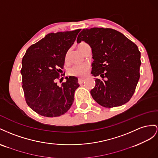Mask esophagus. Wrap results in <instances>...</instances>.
Returning <instances> with one entry per match:
<instances>
[{
  "label": "esophagus",
  "mask_w": 158,
  "mask_h": 158,
  "mask_svg": "<svg viewBox=\"0 0 158 158\" xmlns=\"http://www.w3.org/2000/svg\"><path fill=\"white\" fill-rule=\"evenodd\" d=\"M85 81V79L84 78H79L78 79V82L79 84H82Z\"/></svg>",
  "instance_id": "obj_1"
}]
</instances>
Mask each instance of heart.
<instances>
[{
  "instance_id": "b5f03b06",
  "label": "heart",
  "mask_w": 158,
  "mask_h": 158,
  "mask_svg": "<svg viewBox=\"0 0 158 158\" xmlns=\"http://www.w3.org/2000/svg\"><path fill=\"white\" fill-rule=\"evenodd\" d=\"M87 45L85 43H81L78 45V48L81 52H82L84 47ZM89 69V65L88 64H81V65H76L73 67H72L69 69V73L71 75L75 76V77H83L87 74Z\"/></svg>"
}]
</instances>
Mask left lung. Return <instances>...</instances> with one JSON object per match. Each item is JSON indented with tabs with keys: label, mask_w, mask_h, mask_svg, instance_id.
<instances>
[{
	"label": "left lung",
	"mask_w": 158,
	"mask_h": 158,
	"mask_svg": "<svg viewBox=\"0 0 158 158\" xmlns=\"http://www.w3.org/2000/svg\"><path fill=\"white\" fill-rule=\"evenodd\" d=\"M84 41L91 48V74L100 75L91 94L98 104L106 108L120 106L128 102L139 79L140 52L124 34L111 28L83 29L77 42Z\"/></svg>",
	"instance_id": "obj_1"
}]
</instances>
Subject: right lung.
Instances as JSON below:
<instances>
[{"label":"right lung","instance_id":"add662e5","mask_svg":"<svg viewBox=\"0 0 158 158\" xmlns=\"http://www.w3.org/2000/svg\"><path fill=\"white\" fill-rule=\"evenodd\" d=\"M80 30L48 34L30 46L22 58L20 72L25 100L40 115L60 116L73 104L75 91L79 87L78 79L66 77V82L61 86L56 81L64 69L66 53Z\"/></svg>","mask_w":158,"mask_h":158}]
</instances>
